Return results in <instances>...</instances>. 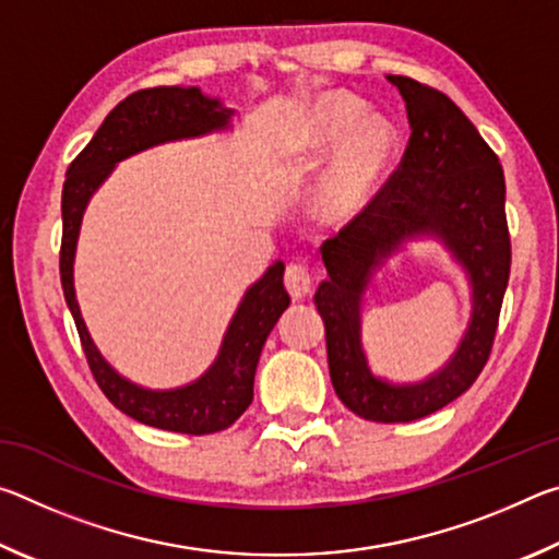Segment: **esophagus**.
I'll return each instance as SVG.
<instances>
[{
    "label": "esophagus",
    "mask_w": 559,
    "mask_h": 559,
    "mask_svg": "<svg viewBox=\"0 0 559 559\" xmlns=\"http://www.w3.org/2000/svg\"><path fill=\"white\" fill-rule=\"evenodd\" d=\"M283 283H286V290L290 293L293 300H302L313 288V276L310 271L302 266V263H290L286 269V276H283Z\"/></svg>",
    "instance_id": "34e87169"
}]
</instances>
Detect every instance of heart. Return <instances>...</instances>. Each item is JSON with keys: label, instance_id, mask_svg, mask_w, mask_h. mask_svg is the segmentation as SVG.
<instances>
[{"label": "heart", "instance_id": "obj_1", "mask_svg": "<svg viewBox=\"0 0 559 559\" xmlns=\"http://www.w3.org/2000/svg\"><path fill=\"white\" fill-rule=\"evenodd\" d=\"M365 112V103L349 93H323L302 108L288 140V153L300 159H323L338 147L313 194V212L323 224L355 222L400 159V132L390 120Z\"/></svg>", "mask_w": 559, "mask_h": 559}]
</instances>
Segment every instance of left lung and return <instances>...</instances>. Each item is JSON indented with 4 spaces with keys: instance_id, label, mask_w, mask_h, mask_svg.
I'll return each instance as SVG.
<instances>
[{
    "instance_id": "8db88e82",
    "label": "left lung",
    "mask_w": 559,
    "mask_h": 559,
    "mask_svg": "<svg viewBox=\"0 0 559 559\" xmlns=\"http://www.w3.org/2000/svg\"><path fill=\"white\" fill-rule=\"evenodd\" d=\"M402 93L412 138L402 165L367 210L323 243L328 278L316 290L330 380L349 412L370 421H414L476 382L493 347L510 276L506 177L476 126L441 91L386 75ZM416 238L439 240L467 273L472 320L448 365L419 383L371 372L361 345V300L386 258Z\"/></svg>"
}]
</instances>
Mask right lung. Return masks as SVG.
<instances>
[{
    "instance_id": "1",
    "label": "right lung",
    "mask_w": 559,
    "mask_h": 559,
    "mask_svg": "<svg viewBox=\"0 0 559 559\" xmlns=\"http://www.w3.org/2000/svg\"><path fill=\"white\" fill-rule=\"evenodd\" d=\"M234 108L219 98H210L197 86H157L145 88L120 100L108 112L103 126L69 165L61 194V286L66 302L79 328L83 353L103 394L122 414L147 427L177 433H214L239 419L253 400V374L273 325L288 308L283 288V261H276L243 293L229 328H226L219 355L202 377L175 390H147L122 377L93 343L83 323L73 288V261L79 243L83 212L98 187L106 182L118 163L143 150L192 140L231 128Z\"/></svg>"
}]
</instances>
